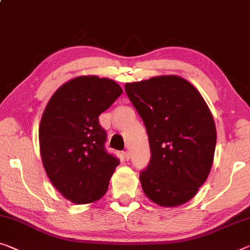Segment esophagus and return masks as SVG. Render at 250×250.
<instances>
[{
  "label": "esophagus",
  "mask_w": 250,
  "mask_h": 250,
  "mask_svg": "<svg viewBox=\"0 0 250 250\" xmlns=\"http://www.w3.org/2000/svg\"><path fill=\"white\" fill-rule=\"evenodd\" d=\"M123 155H124V159L126 161H128L129 157H130V152L129 151H125L124 153H123Z\"/></svg>",
  "instance_id": "esophagus-1"
}]
</instances>
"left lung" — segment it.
<instances>
[{
  "label": "left lung",
  "mask_w": 250,
  "mask_h": 250,
  "mask_svg": "<svg viewBox=\"0 0 250 250\" xmlns=\"http://www.w3.org/2000/svg\"><path fill=\"white\" fill-rule=\"evenodd\" d=\"M146 128L151 159L141 171L147 198L163 207L188 202L206 182L216 148V126L200 93L178 76L125 85Z\"/></svg>",
  "instance_id": "1"
}]
</instances>
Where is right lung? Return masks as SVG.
<instances>
[{
  "mask_svg": "<svg viewBox=\"0 0 250 250\" xmlns=\"http://www.w3.org/2000/svg\"><path fill=\"white\" fill-rule=\"evenodd\" d=\"M122 93L114 80L78 77L61 86L45 107L39 128L42 163L68 200L94 202L108 189L120 160L107 152V133L98 117Z\"/></svg>",
  "mask_w": 250,
  "mask_h": 250,
  "instance_id": "add662e5",
  "label": "right lung"
}]
</instances>
